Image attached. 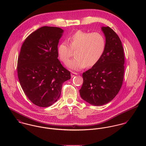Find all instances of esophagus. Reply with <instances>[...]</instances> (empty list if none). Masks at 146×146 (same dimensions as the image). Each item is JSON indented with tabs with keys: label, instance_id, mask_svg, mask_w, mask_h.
<instances>
[{
	"label": "esophagus",
	"instance_id": "1",
	"mask_svg": "<svg viewBox=\"0 0 146 146\" xmlns=\"http://www.w3.org/2000/svg\"><path fill=\"white\" fill-rule=\"evenodd\" d=\"M78 75V73H76V72H72L71 73V77H72V78H73L74 76H75V75Z\"/></svg>",
	"mask_w": 146,
	"mask_h": 146
}]
</instances>
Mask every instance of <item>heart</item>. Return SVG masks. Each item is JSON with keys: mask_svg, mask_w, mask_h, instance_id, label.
Masks as SVG:
<instances>
[{"mask_svg": "<svg viewBox=\"0 0 146 146\" xmlns=\"http://www.w3.org/2000/svg\"><path fill=\"white\" fill-rule=\"evenodd\" d=\"M67 42H61L57 48L60 59L66 63L76 50L75 57L70 60L67 66L74 70H79L96 65L101 58L106 47L104 35L98 32L88 33L79 30L68 38Z\"/></svg>", "mask_w": 146, "mask_h": 146, "instance_id": "heart-1", "label": "heart"}]
</instances>
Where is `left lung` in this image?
<instances>
[{"label": "left lung", "instance_id": "1", "mask_svg": "<svg viewBox=\"0 0 146 146\" xmlns=\"http://www.w3.org/2000/svg\"><path fill=\"white\" fill-rule=\"evenodd\" d=\"M101 29L106 38L104 53L98 62L83 74L79 90L82 99L94 106L107 104L116 97L124 74V54L119 37L108 26Z\"/></svg>", "mask_w": 146, "mask_h": 146}]
</instances>
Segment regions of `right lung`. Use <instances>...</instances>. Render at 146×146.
Instances as JSON below:
<instances>
[{"instance_id":"add662e5","label":"right lung","mask_w":146,"mask_h":146,"mask_svg":"<svg viewBox=\"0 0 146 146\" xmlns=\"http://www.w3.org/2000/svg\"><path fill=\"white\" fill-rule=\"evenodd\" d=\"M63 30L43 26L23 42L17 62L21 87L31 102L46 107L60 98L62 84L71 79L70 72L57 58L59 40Z\"/></svg>"}]
</instances>
